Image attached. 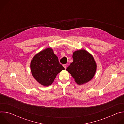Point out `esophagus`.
Here are the masks:
<instances>
[{
    "label": "esophagus",
    "mask_w": 124,
    "mask_h": 124,
    "mask_svg": "<svg viewBox=\"0 0 124 124\" xmlns=\"http://www.w3.org/2000/svg\"><path fill=\"white\" fill-rule=\"evenodd\" d=\"M63 66H64V67L65 68V69H66V68H67V64H64V65H63Z\"/></svg>",
    "instance_id": "34e87169"
}]
</instances>
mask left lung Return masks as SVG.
<instances>
[{
  "mask_svg": "<svg viewBox=\"0 0 124 124\" xmlns=\"http://www.w3.org/2000/svg\"><path fill=\"white\" fill-rule=\"evenodd\" d=\"M73 62L66 70L79 85L90 81L94 76L97 68L93 57L87 51L81 49L73 53Z\"/></svg>",
  "mask_w": 124,
  "mask_h": 124,
  "instance_id": "left-lung-1",
  "label": "left lung"
}]
</instances>
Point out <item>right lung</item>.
<instances>
[{
  "label": "right lung",
  "mask_w": 124,
  "mask_h": 124,
  "mask_svg": "<svg viewBox=\"0 0 124 124\" xmlns=\"http://www.w3.org/2000/svg\"><path fill=\"white\" fill-rule=\"evenodd\" d=\"M30 68L35 79L45 86L50 85L57 75L65 69L50 48L35 55L31 62Z\"/></svg>",
  "instance_id": "right-lung-1"
}]
</instances>
